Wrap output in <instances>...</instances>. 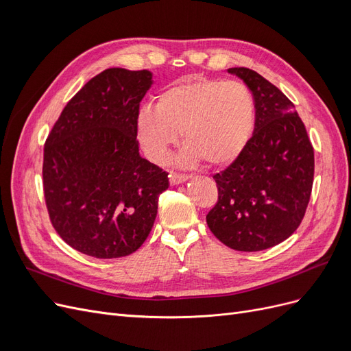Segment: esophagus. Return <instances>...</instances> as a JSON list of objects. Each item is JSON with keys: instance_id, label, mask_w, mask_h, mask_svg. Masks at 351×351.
Masks as SVG:
<instances>
[{"instance_id": "34e87169", "label": "esophagus", "mask_w": 351, "mask_h": 351, "mask_svg": "<svg viewBox=\"0 0 351 351\" xmlns=\"http://www.w3.org/2000/svg\"><path fill=\"white\" fill-rule=\"evenodd\" d=\"M190 176L187 174H180V173H171L169 174V183H171L173 186L176 184H180V183H184L186 180H189Z\"/></svg>"}]
</instances>
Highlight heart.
I'll list each match as a JSON object with an SVG mask.
<instances>
[{
  "label": "heart",
  "instance_id": "1",
  "mask_svg": "<svg viewBox=\"0 0 351 351\" xmlns=\"http://www.w3.org/2000/svg\"><path fill=\"white\" fill-rule=\"evenodd\" d=\"M254 119L256 104L246 84L195 77L164 89L156 105H143L136 117V136L154 162L164 161L182 132L186 145L178 162L205 159L209 165H224L247 145Z\"/></svg>",
  "mask_w": 351,
  "mask_h": 351
}]
</instances>
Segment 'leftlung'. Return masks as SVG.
Segmentation results:
<instances>
[{
	"label": "left lung",
	"instance_id": "left-lung-1",
	"mask_svg": "<svg viewBox=\"0 0 351 351\" xmlns=\"http://www.w3.org/2000/svg\"><path fill=\"white\" fill-rule=\"evenodd\" d=\"M253 93L254 130L244 149L214 176L218 202L206 222L226 246L259 252L277 246L300 226L309 204L315 156L293 102L246 67L228 69Z\"/></svg>",
	"mask_w": 351,
	"mask_h": 351
}]
</instances>
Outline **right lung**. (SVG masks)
<instances>
[{"instance_id":"add662e5","label":"right lung","mask_w":351,"mask_h":351,"mask_svg":"<svg viewBox=\"0 0 351 351\" xmlns=\"http://www.w3.org/2000/svg\"><path fill=\"white\" fill-rule=\"evenodd\" d=\"M152 73L107 69L74 95L44 147L45 204L69 246L98 259L139 249L168 173L139 154L136 117Z\"/></svg>"}]
</instances>
